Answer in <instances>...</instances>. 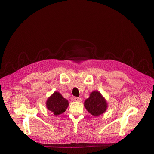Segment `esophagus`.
Returning a JSON list of instances; mask_svg holds the SVG:
<instances>
[{
	"mask_svg": "<svg viewBox=\"0 0 154 154\" xmlns=\"http://www.w3.org/2000/svg\"><path fill=\"white\" fill-rule=\"evenodd\" d=\"M74 100H75V101L79 102L82 101V99H80V98H79V97H75V98H74Z\"/></svg>",
	"mask_w": 154,
	"mask_h": 154,
	"instance_id": "obj_1",
	"label": "esophagus"
}]
</instances>
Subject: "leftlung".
Listing matches in <instances>:
<instances>
[{
	"label": "left lung",
	"instance_id": "left-lung-1",
	"mask_svg": "<svg viewBox=\"0 0 154 154\" xmlns=\"http://www.w3.org/2000/svg\"><path fill=\"white\" fill-rule=\"evenodd\" d=\"M84 107L93 116L97 117L106 112L108 103L101 93L98 91H92L89 97L84 101Z\"/></svg>",
	"mask_w": 154,
	"mask_h": 154
}]
</instances>
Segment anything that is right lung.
<instances>
[{"label": "right lung", "mask_w": 154, "mask_h": 154, "mask_svg": "<svg viewBox=\"0 0 154 154\" xmlns=\"http://www.w3.org/2000/svg\"><path fill=\"white\" fill-rule=\"evenodd\" d=\"M69 106L68 100L57 91H55L46 101L47 109L55 116L62 114Z\"/></svg>", "instance_id": "1"}]
</instances>
